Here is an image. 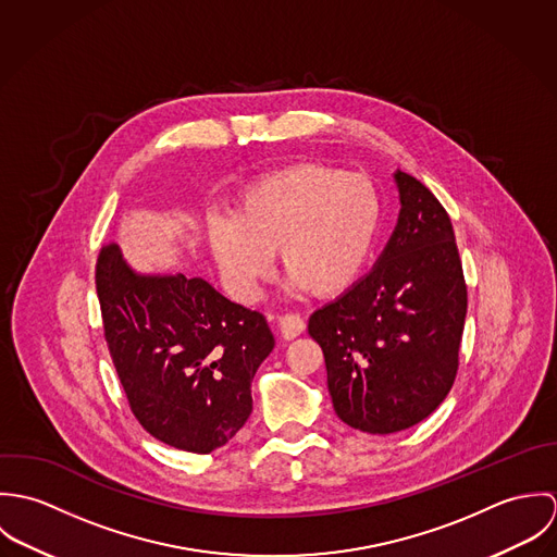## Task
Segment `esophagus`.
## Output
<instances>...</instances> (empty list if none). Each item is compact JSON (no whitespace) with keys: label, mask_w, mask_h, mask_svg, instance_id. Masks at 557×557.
Returning <instances> with one entry per match:
<instances>
[{"label":"esophagus","mask_w":557,"mask_h":557,"mask_svg":"<svg viewBox=\"0 0 557 557\" xmlns=\"http://www.w3.org/2000/svg\"><path fill=\"white\" fill-rule=\"evenodd\" d=\"M305 327H307V323H305V319L300 318V315L289 313V315H281L278 318V330H281L283 338H287V341L300 336L305 332Z\"/></svg>","instance_id":"esophagus-1"}]
</instances>
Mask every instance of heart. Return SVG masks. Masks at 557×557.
I'll return each mask as SVG.
<instances>
[{"label":"heart","mask_w":557,"mask_h":557,"mask_svg":"<svg viewBox=\"0 0 557 557\" xmlns=\"http://www.w3.org/2000/svg\"><path fill=\"white\" fill-rule=\"evenodd\" d=\"M382 221L371 180L323 164H294L250 182L234 216L208 227L212 257L239 300L257 298L278 255L294 289L345 292L367 263Z\"/></svg>","instance_id":"obj_1"}]
</instances>
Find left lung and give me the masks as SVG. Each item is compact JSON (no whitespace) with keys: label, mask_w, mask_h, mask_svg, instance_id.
<instances>
[{"label":"left lung","mask_w":557,"mask_h":557,"mask_svg":"<svg viewBox=\"0 0 557 557\" xmlns=\"http://www.w3.org/2000/svg\"><path fill=\"white\" fill-rule=\"evenodd\" d=\"M397 227L373 270L309 319L336 416L386 435L431 416L450 393L468 287L448 212L397 171Z\"/></svg>","instance_id":"8db88e82"}]
</instances>
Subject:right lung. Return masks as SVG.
I'll return each instance as SVG.
<instances>
[{
    "instance_id": "right-lung-1",
    "label": "right lung",
    "mask_w": 557,
    "mask_h": 557,
    "mask_svg": "<svg viewBox=\"0 0 557 557\" xmlns=\"http://www.w3.org/2000/svg\"><path fill=\"white\" fill-rule=\"evenodd\" d=\"M96 292L117 377L141 426L197 455L225 446L248 420L252 377L274 349L265 318L203 278L137 272L117 244L98 255Z\"/></svg>"
}]
</instances>
